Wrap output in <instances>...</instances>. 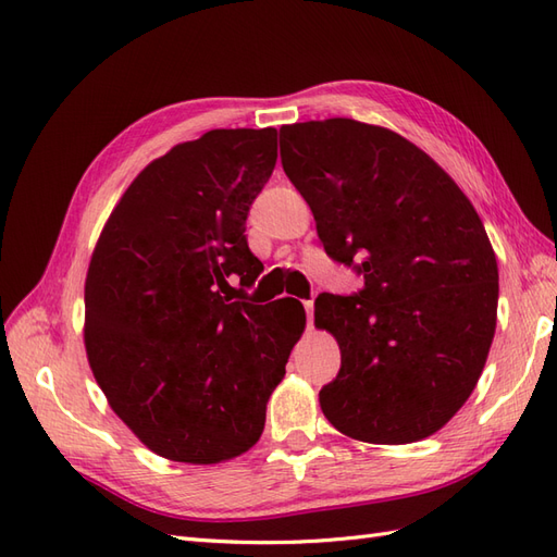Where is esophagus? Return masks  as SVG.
Listing matches in <instances>:
<instances>
[{
    "label": "esophagus",
    "instance_id": "obj_1",
    "mask_svg": "<svg viewBox=\"0 0 557 557\" xmlns=\"http://www.w3.org/2000/svg\"><path fill=\"white\" fill-rule=\"evenodd\" d=\"M305 311H307V320H309V327L313 325V299L305 301Z\"/></svg>",
    "mask_w": 557,
    "mask_h": 557
}]
</instances>
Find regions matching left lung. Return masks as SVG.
<instances>
[{"label":"left lung","mask_w":557,"mask_h":557,"mask_svg":"<svg viewBox=\"0 0 557 557\" xmlns=\"http://www.w3.org/2000/svg\"><path fill=\"white\" fill-rule=\"evenodd\" d=\"M281 162L327 256L364 278L315 299L342 350L320 409L358 442L425 440L474 391L495 336L499 274L476 209L418 146L350 117L283 125Z\"/></svg>","instance_id":"1"}]
</instances>
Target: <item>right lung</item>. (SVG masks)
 <instances>
[{
  "mask_svg": "<svg viewBox=\"0 0 557 557\" xmlns=\"http://www.w3.org/2000/svg\"><path fill=\"white\" fill-rule=\"evenodd\" d=\"M274 164V127L211 129L150 162L99 234L88 362L117 418L166 460L215 465L256 444L305 332L299 305L269 311L227 283L260 276L244 232Z\"/></svg>",
  "mask_w": 557,
  "mask_h": 557,
  "instance_id": "add662e5",
  "label": "right lung"
}]
</instances>
